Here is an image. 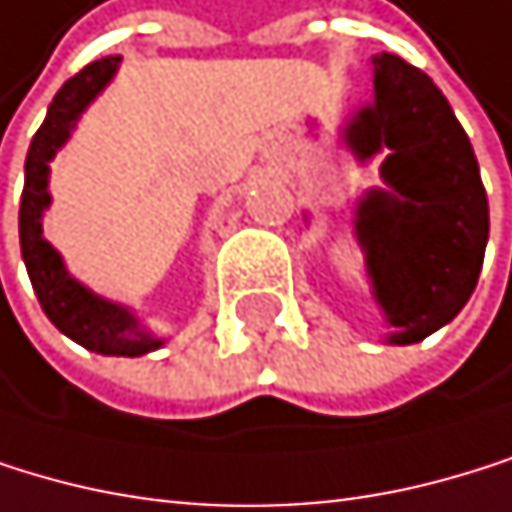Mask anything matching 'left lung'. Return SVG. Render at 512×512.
I'll return each mask as SVG.
<instances>
[{"mask_svg":"<svg viewBox=\"0 0 512 512\" xmlns=\"http://www.w3.org/2000/svg\"><path fill=\"white\" fill-rule=\"evenodd\" d=\"M358 163L383 157V188L355 203L371 296L389 324L386 343L411 346L467 306L488 244V197L451 104L405 58L374 55V101L343 126Z\"/></svg>","mask_w":512,"mask_h":512,"instance_id":"left-lung-1","label":"left lung"}]
</instances>
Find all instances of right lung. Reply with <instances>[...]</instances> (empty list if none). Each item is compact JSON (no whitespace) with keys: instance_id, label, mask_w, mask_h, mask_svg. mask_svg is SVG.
Returning a JSON list of instances; mask_svg holds the SVG:
<instances>
[{"instance_id":"obj_1","label":"right lung","mask_w":512,"mask_h":512,"mask_svg":"<svg viewBox=\"0 0 512 512\" xmlns=\"http://www.w3.org/2000/svg\"><path fill=\"white\" fill-rule=\"evenodd\" d=\"M120 61H123L120 55L92 61L58 89L55 101L49 104V114H45L27 151L18 228H21V256L27 265V275L49 321L64 337L86 346L89 352L138 358L160 349L166 340L141 324L138 315L129 306H123V302L104 299L95 290H89L83 281H76L64 265V256L42 237V216L52 206V194H49L52 160L70 141L79 117L86 114V107L114 79Z\"/></svg>"}]
</instances>
